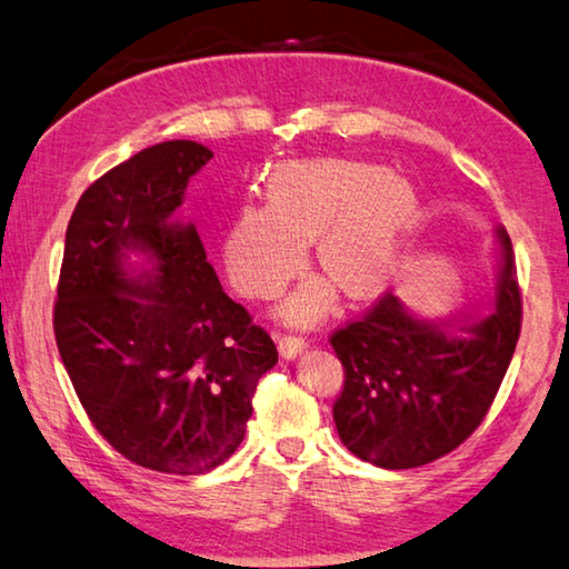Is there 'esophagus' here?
Returning a JSON list of instances; mask_svg holds the SVG:
<instances>
[{
	"mask_svg": "<svg viewBox=\"0 0 569 569\" xmlns=\"http://www.w3.org/2000/svg\"><path fill=\"white\" fill-rule=\"evenodd\" d=\"M306 348V338L301 336H278V350L283 358H296Z\"/></svg>",
	"mask_w": 569,
	"mask_h": 569,
	"instance_id": "obj_1",
	"label": "esophagus"
}]
</instances>
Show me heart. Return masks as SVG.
I'll use <instances>...</instances> for the list:
<instances>
[{"mask_svg": "<svg viewBox=\"0 0 569 569\" xmlns=\"http://www.w3.org/2000/svg\"><path fill=\"white\" fill-rule=\"evenodd\" d=\"M418 219V196L396 173L346 159L283 161L266 177V203L246 201L226 223L221 256L233 288L273 301L303 271L316 241L320 271L350 298L383 291ZM330 288L306 283L283 306L291 323H316Z\"/></svg>", "mask_w": 569, "mask_h": 569, "instance_id": "b5f03b06", "label": "heart"}]
</instances>
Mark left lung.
Listing matches in <instances>:
<instances>
[{
  "label": "left lung",
  "instance_id": "left-lung-1",
  "mask_svg": "<svg viewBox=\"0 0 569 569\" xmlns=\"http://www.w3.org/2000/svg\"><path fill=\"white\" fill-rule=\"evenodd\" d=\"M492 311L448 336L392 293L330 333L343 363L333 420L343 446L386 470L420 468L462 446L488 416L518 346L522 296L510 236Z\"/></svg>",
  "mask_w": 569,
  "mask_h": 569
}]
</instances>
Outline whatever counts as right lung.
Returning <instances> with one entry per match:
<instances>
[{"mask_svg":"<svg viewBox=\"0 0 569 569\" xmlns=\"http://www.w3.org/2000/svg\"><path fill=\"white\" fill-rule=\"evenodd\" d=\"M211 157L163 141L91 183L67 226L54 301L61 363L89 420L123 458L169 475L233 456L258 378L278 363L271 336L223 293L196 226L169 221ZM129 250L158 266L127 274Z\"/></svg>","mask_w":569,"mask_h":569,"instance_id":"1","label":"right lung"}]
</instances>
